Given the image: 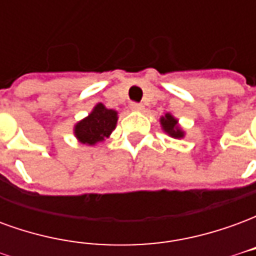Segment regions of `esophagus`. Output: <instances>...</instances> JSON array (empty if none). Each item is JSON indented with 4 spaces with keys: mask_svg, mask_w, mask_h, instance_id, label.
<instances>
[{
    "mask_svg": "<svg viewBox=\"0 0 256 256\" xmlns=\"http://www.w3.org/2000/svg\"><path fill=\"white\" fill-rule=\"evenodd\" d=\"M130 108H132V111H144V106H142V104H138V102H132V104H130Z\"/></svg>",
    "mask_w": 256,
    "mask_h": 256,
    "instance_id": "1",
    "label": "esophagus"
}]
</instances>
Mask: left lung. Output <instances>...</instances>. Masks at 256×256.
I'll return each instance as SVG.
<instances>
[{
    "mask_svg": "<svg viewBox=\"0 0 256 256\" xmlns=\"http://www.w3.org/2000/svg\"><path fill=\"white\" fill-rule=\"evenodd\" d=\"M160 126L162 130H163L167 136H170L172 138L180 140L185 137V132H184V128L180 126L178 119L174 116V115H172L170 112L164 114V116H160Z\"/></svg>",
    "mask_w": 256,
    "mask_h": 256,
    "instance_id": "1",
    "label": "left lung"
}]
</instances>
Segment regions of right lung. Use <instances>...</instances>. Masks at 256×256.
<instances>
[{
    "label": "right lung",
    "instance_id": "right-lung-1",
    "mask_svg": "<svg viewBox=\"0 0 256 256\" xmlns=\"http://www.w3.org/2000/svg\"><path fill=\"white\" fill-rule=\"evenodd\" d=\"M118 123V111L106 108L102 102L93 106L90 114L74 126V136L80 144L94 146L104 142L115 130Z\"/></svg>",
    "mask_w": 256,
    "mask_h": 256
}]
</instances>
